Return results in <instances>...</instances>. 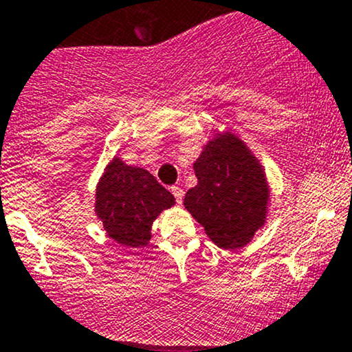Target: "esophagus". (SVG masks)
<instances>
[{"mask_svg": "<svg viewBox=\"0 0 352 352\" xmlns=\"http://www.w3.org/2000/svg\"><path fill=\"white\" fill-rule=\"evenodd\" d=\"M171 192H173V195H175L177 204L183 203V197H184V191H183V189L177 188V186H173V188H171Z\"/></svg>", "mask_w": 352, "mask_h": 352, "instance_id": "34e87169", "label": "esophagus"}]
</instances>
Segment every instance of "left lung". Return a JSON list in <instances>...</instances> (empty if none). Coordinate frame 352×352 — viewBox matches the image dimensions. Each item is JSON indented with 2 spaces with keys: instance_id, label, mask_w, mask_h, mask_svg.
<instances>
[{
  "instance_id": "8db88e82",
  "label": "left lung",
  "mask_w": 352,
  "mask_h": 352,
  "mask_svg": "<svg viewBox=\"0 0 352 352\" xmlns=\"http://www.w3.org/2000/svg\"><path fill=\"white\" fill-rule=\"evenodd\" d=\"M197 184L184 208L221 250H239L266 223L270 184L259 160L234 133H216L192 164Z\"/></svg>"
}]
</instances>
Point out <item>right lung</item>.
<instances>
[{
  "label": "right lung",
  "mask_w": 352,
  "mask_h": 352,
  "mask_svg": "<svg viewBox=\"0 0 352 352\" xmlns=\"http://www.w3.org/2000/svg\"><path fill=\"white\" fill-rule=\"evenodd\" d=\"M94 212L108 236L126 248H143L151 239L153 221L175 206V196L149 171L114 156L96 186Z\"/></svg>",
  "instance_id": "add662e5"
}]
</instances>
